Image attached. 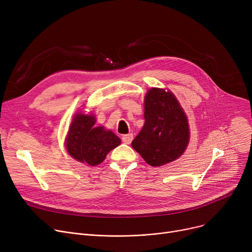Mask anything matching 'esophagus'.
<instances>
[{
  "instance_id": "obj_1",
  "label": "esophagus",
  "mask_w": 252,
  "mask_h": 252,
  "mask_svg": "<svg viewBox=\"0 0 252 252\" xmlns=\"http://www.w3.org/2000/svg\"><path fill=\"white\" fill-rule=\"evenodd\" d=\"M133 138H134L133 134H127V135H124L122 137V140L125 144H130V142L133 141Z\"/></svg>"
}]
</instances>
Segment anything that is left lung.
Returning a JSON list of instances; mask_svg holds the SVG:
<instances>
[{
	"label": "left lung",
	"instance_id": "8db88e82",
	"mask_svg": "<svg viewBox=\"0 0 252 252\" xmlns=\"http://www.w3.org/2000/svg\"><path fill=\"white\" fill-rule=\"evenodd\" d=\"M144 104L145 124L131 146L151 166L176 160L189 143L186 114L173 93L162 89H150Z\"/></svg>",
	"mask_w": 252,
	"mask_h": 252
}]
</instances>
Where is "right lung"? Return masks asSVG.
I'll use <instances>...</instances> for the list:
<instances>
[{
    "instance_id": "obj_1",
    "label": "right lung",
    "mask_w": 252,
    "mask_h": 252,
    "mask_svg": "<svg viewBox=\"0 0 252 252\" xmlns=\"http://www.w3.org/2000/svg\"><path fill=\"white\" fill-rule=\"evenodd\" d=\"M95 123L94 115L75 114L66 138L68 153L74 159L92 166L101 163L108 152L122 142L111 130L96 127Z\"/></svg>"
}]
</instances>
